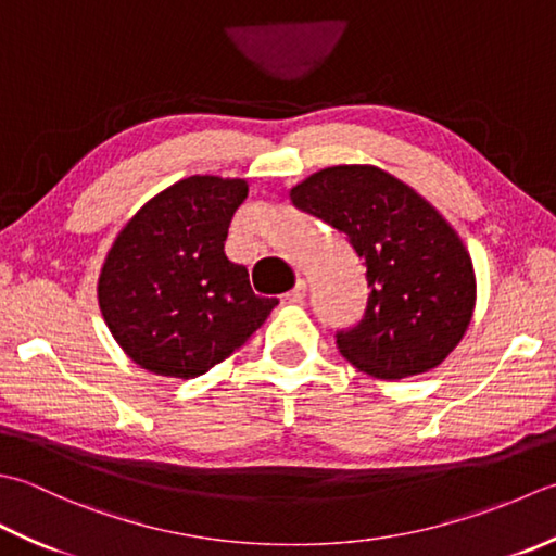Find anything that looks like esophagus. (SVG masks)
I'll use <instances>...</instances> for the list:
<instances>
[{
  "label": "esophagus",
  "mask_w": 556,
  "mask_h": 556,
  "mask_svg": "<svg viewBox=\"0 0 556 556\" xmlns=\"http://www.w3.org/2000/svg\"><path fill=\"white\" fill-rule=\"evenodd\" d=\"M304 292H307V282L298 280V282H294V288L290 292H286V300L292 302V304H298V302L304 300Z\"/></svg>",
  "instance_id": "1"
}]
</instances>
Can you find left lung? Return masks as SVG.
<instances>
[{
  "instance_id": "left-lung-1",
  "label": "left lung",
  "mask_w": 556,
  "mask_h": 556,
  "mask_svg": "<svg viewBox=\"0 0 556 556\" xmlns=\"http://www.w3.org/2000/svg\"><path fill=\"white\" fill-rule=\"evenodd\" d=\"M294 208L343 232L367 268L362 319L336 331L345 359L377 379L434 369L475 307L470 254L437 208L371 165H336L290 191Z\"/></svg>"
}]
</instances>
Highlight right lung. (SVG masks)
<instances>
[{
	"mask_svg": "<svg viewBox=\"0 0 556 556\" xmlns=\"http://www.w3.org/2000/svg\"><path fill=\"white\" fill-rule=\"evenodd\" d=\"M244 179L194 175L153 197L117 235L98 280L105 324L136 365L194 379L266 321L247 268L225 256Z\"/></svg>",
	"mask_w": 556,
	"mask_h": 556,
	"instance_id": "obj_1",
	"label": "right lung"
}]
</instances>
